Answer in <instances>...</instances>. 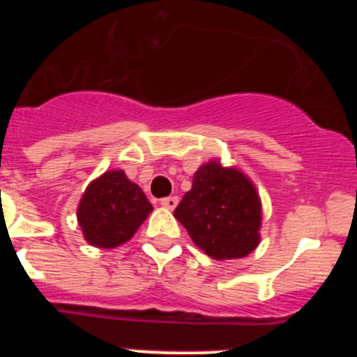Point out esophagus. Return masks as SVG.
<instances>
[{"instance_id":"1","label":"esophagus","mask_w":357,"mask_h":357,"mask_svg":"<svg viewBox=\"0 0 357 357\" xmlns=\"http://www.w3.org/2000/svg\"><path fill=\"white\" fill-rule=\"evenodd\" d=\"M160 206L166 207V209H169V211H173L176 206H178V198H176V197L162 198V200H160Z\"/></svg>"}]
</instances>
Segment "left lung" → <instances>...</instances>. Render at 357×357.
Returning <instances> with one entry per match:
<instances>
[{
    "label": "left lung",
    "instance_id": "1",
    "mask_svg": "<svg viewBox=\"0 0 357 357\" xmlns=\"http://www.w3.org/2000/svg\"><path fill=\"white\" fill-rule=\"evenodd\" d=\"M173 216L195 245L216 261L247 257L261 241V198L254 182L218 159L197 169L193 188Z\"/></svg>",
    "mask_w": 357,
    "mask_h": 357
}]
</instances>
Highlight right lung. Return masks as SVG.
Returning a JSON list of instances; mask_svg holds the SVG:
<instances>
[{
	"instance_id": "right-lung-1",
	"label": "right lung",
	"mask_w": 357,
	"mask_h": 357,
	"mask_svg": "<svg viewBox=\"0 0 357 357\" xmlns=\"http://www.w3.org/2000/svg\"><path fill=\"white\" fill-rule=\"evenodd\" d=\"M151 211L143 189L128 181L123 169H110L85 188L77 218L89 245L116 248L132 239Z\"/></svg>"
}]
</instances>
